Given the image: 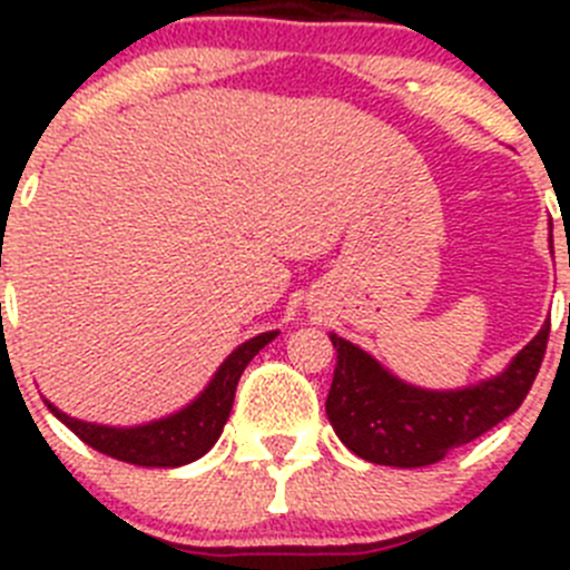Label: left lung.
<instances>
[{
  "label": "left lung",
  "mask_w": 570,
  "mask_h": 570,
  "mask_svg": "<svg viewBox=\"0 0 570 570\" xmlns=\"http://www.w3.org/2000/svg\"><path fill=\"white\" fill-rule=\"evenodd\" d=\"M551 325L510 361L502 375L458 392H428L402 383L370 353L331 333L336 347L325 411L347 450L396 469L439 463L519 411L546 355Z\"/></svg>",
  "instance_id": "obj_1"
}]
</instances>
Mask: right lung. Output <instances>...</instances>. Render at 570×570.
<instances>
[{
	"instance_id": "obj_1",
	"label": "right lung",
	"mask_w": 570,
	"mask_h": 570,
	"mask_svg": "<svg viewBox=\"0 0 570 570\" xmlns=\"http://www.w3.org/2000/svg\"><path fill=\"white\" fill-rule=\"evenodd\" d=\"M275 336H278V331H267L239 344L223 361L220 370L215 372V377H212L204 392L195 396L187 407L174 413V416L157 419V422L137 424V428H107V424H90L82 422V419H71L60 407L51 405L49 400H46V405L85 444L105 452L115 461L148 465V469H176V465L198 461L200 455H206L215 446V441L220 439L223 428L228 422L234 392H237V383L243 377L245 366Z\"/></svg>"
}]
</instances>
